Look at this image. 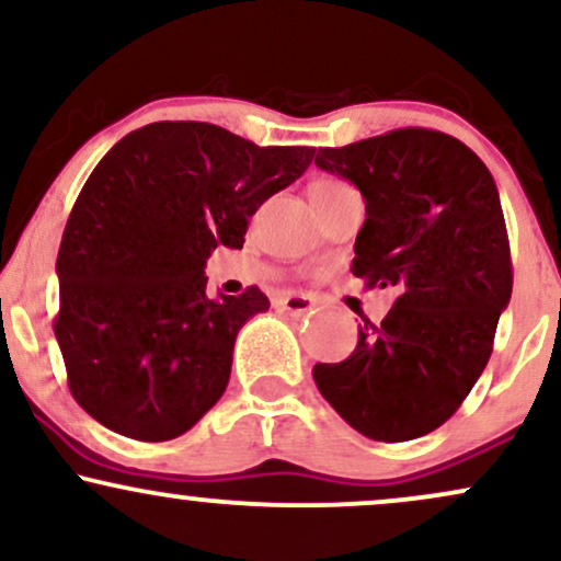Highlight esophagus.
Wrapping results in <instances>:
<instances>
[{
  "instance_id": "34e87169",
  "label": "esophagus",
  "mask_w": 561,
  "mask_h": 561,
  "mask_svg": "<svg viewBox=\"0 0 561 561\" xmlns=\"http://www.w3.org/2000/svg\"><path fill=\"white\" fill-rule=\"evenodd\" d=\"M313 306H317V300H313L311 295H282V298H276V308H282V311L287 313H295V317L308 313Z\"/></svg>"
}]
</instances>
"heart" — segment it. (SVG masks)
I'll list each match as a JSON object with an SVG mask.
<instances>
[{
    "label": "heart",
    "mask_w": 561,
    "mask_h": 561,
    "mask_svg": "<svg viewBox=\"0 0 561 561\" xmlns=\"http://www.w3.org/2000/svg\"><path fill=\"white\" fill-rule=\"evenodd\" d=\"M351 190L345 182H337V179H319V182L311 184V195H319V192H343Z\"/></svg>",
    "instance_id": "heart-1"
}]
</instances>
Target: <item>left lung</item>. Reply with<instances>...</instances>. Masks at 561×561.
I'll list each match as a JSON object with an SVG mask.
<instances>
[{"mask_svg":"<svg viewBox=\"0 0 561 561\" xmlns=\"http://www.w3.org/2000/svg\"><path fill=\"white\" fill-rule=\"evenodd\" d=\"M317 165L366 199L353 274L398 298L379 324L364 319L345 362L313 366V379L362 435L414 440L474 388L512 298L499 190L465 141L430 128L319 147Z\"/></svg>","mask_w":561,"mask_h":561,"instance_id":"left-lung-1","label":"left lung"}]
</instances>
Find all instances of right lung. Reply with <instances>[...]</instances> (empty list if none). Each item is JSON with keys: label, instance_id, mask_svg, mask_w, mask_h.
Instances as JSON below:
<instances>
[{"label": "right lung", "instance_id": "1", "mask_svg": "<svg viewBox=\"0 0 561 561\" xmlns=\"http://www.w3.org/2000/svg\"><path fill=\"white\" fill-rule=\"evenodd\" d=\"M313 147H259L199 121L126 134L96 163L57 253L55 337L73 398L113 433L160 443L229 385L237 332L268 298L210 300L205 261L242 248L248 218L302 176Z\"/></svg>", "mask_w": 561, "mask_h": 561}]
</instances>
